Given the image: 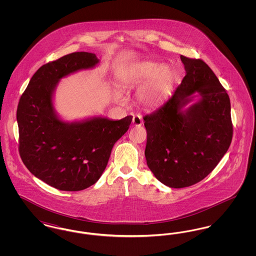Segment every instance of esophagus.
<instances>
[{"label":"esophagus","mask_w":256,"mask_h":256,"mask_svg":"<svg viewBox=\"0 0 256 256\" xmlns=\"http://www.w3.org/2000/svg\"><path fill=\"white\" fill-rule=\"evenodd\" d=\"M132 124H134L135 126H140L142 124V118L140 115H134V118H132Z\"/></svg>","instance_id":"34e87169"}]
</instances>
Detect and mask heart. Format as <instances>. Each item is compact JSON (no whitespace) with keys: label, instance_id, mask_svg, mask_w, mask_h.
Listing matches in <instances>:
<instances>
[{"label":"heart","instance_id":"heart-1","mask_svg":"<svg viewBox=\"0 0 256 256\" xmlns=\"http://www.w3.org/2000/svg\"><path fill=\"white\" fill-rule=\"evenodd\" d=\"M176 74L169 64L152 60L139 61L124 65L118 70V80L122 87L142 86L137 94L138 102L146 108H156L170 97L176 84ZM114 98L122 97L117 91Z\"/></svg>","mask_w":256,"mask_h":256}]
</instances>
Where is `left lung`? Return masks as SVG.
Returning a JSON list of instances; mask_svg holds the SVG:
<instances>
[{
	"label": "left lung",
	"instance_id": "left-lung-1",
	"mask_svg": "<svg viewBox=\"0 0 256 256\" xmlns=\"http://www.w3.org/2000/svg\"><path fill=\"white\" fill-rule=\"evenodd\" d=\"M180 60L186 71L182 84L144 117L146 165L170 188L202 180L228 152L233 134L230 100L216 74L202 60ZM196 96L199 100L186 108Z\"/></svg>",
	"mask_w": 256,
	"mask_h": 256
}]
</instances>
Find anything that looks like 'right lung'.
<instances>
[{"label":"right lung","instance_id":"add662e5","mask_svg":"<svg viewBox=\"0 0 256 256\" xmlns=\"http://www.w3.org/2000/svg\"><path fill=\"white\" fill-rule=\"evenodd\" d=\"M95 54L78 52L41 66L18 104L19 152L37 178L61 191H80L102 174L114 144L130 128L132 116L121 120L95 116L66 122L54 106L61 78L92 69Z\"/></svg>","mask_w":256,"mask_h":256}]
</instances>
